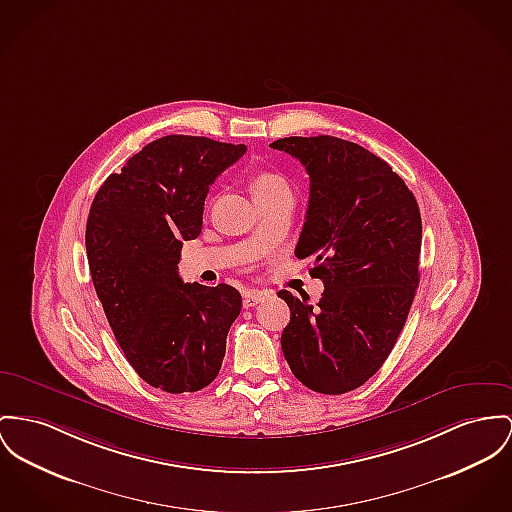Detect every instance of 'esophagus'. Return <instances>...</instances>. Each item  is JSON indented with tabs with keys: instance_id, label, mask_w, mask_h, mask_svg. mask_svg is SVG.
I'll return each mask as SVG.
<instances>
[{
	"instance_id": "obj_1",
	"label": "esophagus",
	"mask_w": 512,
	"mask_h": 512,
	"mask_svg": "<svg viewBox=\"0 0 512 512\" xmlns=\"http://www.w3.org/2000/svg\"><path fill=\"white\" fill-rule=\"evenodd\" d=\"M264 299H268L266 291H256V289H248L242 293V305L244 308L256 307L260 305Z\"/></svg>"
}]
</instances>
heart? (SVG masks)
I'll use <instances>...</instances> for the list:
<instances>
[{
  "label": "heart",
  "instance_id": "obj_1",
  "mask_svg": "<svg viewBox=\"0 0 512 512\" xmlns=\"http://www.w3.org/2000/svg\"><path fill=\"white\" fill-rule=\"evenodd\" d=\"M250 190L258 204L268 202V200L283 196V194H293L287 178L272 171L256 172L250 180Z\"/></svg>",
  "mask_w": 512,
  "mask_h": 512
}]
</instances>
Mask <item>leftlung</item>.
<instances>
[{
  "mask_svg": "<svg viewBox=\"0 0 512 512\" xmlns=\"http://www.w3.org/2000/svg\"><path fill=\"white\" fill-rule=\"evenodd\" d=\"M273 149L310 176L307 221L295 256L324 281L316 305L289 291L281 349L307 388L345 394L382 367L419 285L421 215L406 182L365 147L340 137H283Z\"/></svg>",
  "mask_w": 512,
  "mask_h": 512,
  "instance_id": "left-lung-1",
  "label": "left lung"
}]
</instances>
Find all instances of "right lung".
<instances>
[{"instance_id": "1", "label": "right lung", "mask_w": 512, "mask_h": 512, "mask_svg": "<svg viewBox=\"0 0 512 512\" xmlns=\"http://www.w3.org/2000/svg\"><path fill=\"white\" fill-rule=\"evenodd\" d=\"M244 153L209 137L155 139L104 180L89 211L87 260L114 338L137 375L171 394L213 382L240 314L235 287L184 283L178 260L202 233L209 186Z\"/></svg>"}]
</instances>
